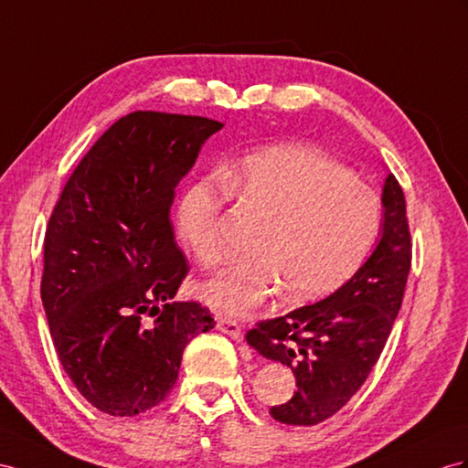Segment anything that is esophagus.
<instances>
[{"mask_svg": "<svg viewBox=\"0 0 468 468\" xmlns=\"http://www.w3.org/2000/svg\"><path fill=\"white\" fill-rule=\"evenodd\" d=\"M218 330L227 334V336L233 338V340H241V326H239L237 322L231 320V318H219L218 320Z\"/></svg>", "mask_w": 468, "mask_h": 468, "instance_id": "1", "label": "esophagus"}]
</instances>
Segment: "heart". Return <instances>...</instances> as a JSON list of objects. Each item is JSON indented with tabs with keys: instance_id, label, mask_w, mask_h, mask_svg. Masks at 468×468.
I'll return each mask as SVG.
<instances>
[{
	"instance_id": "1",
	"label": "heart",
	"mask_w": 468,
	"mask_h": 468,
	"mask_svg": "<svg viewBox=\"0 0 468 468\" xmlns=\"http://www.w3.org/2000/svg\"><path fill=\"white\" fill-rule=\"evenodd\" d=\"M231 194L267 219L253 250L201 286L219 313L241 316L282 291L286 303L326 296L348 281L379 229L374 191L324 150L281 144L191 184L177 203V235L201 267L225 259L223 209Z\"/></svg>"
}]
</instances>
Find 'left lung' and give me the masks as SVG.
<instances>
[{
    "label": "left lung",
    "mask_w": 468,
    "mask_h": 468,
    "mask_svg": "<svg viewBox=\"0 0 468 468\" xmlns=\"http://www.w3.org/2000/svg\"><path fill=\"white\" fill-rule=\"evenodd\" d=\"M383 221L374 253L336 292L247 332L261 356L289 366L291 401L271 407L286 425H318L364 386L398 316L411 269L405 196L393 174L383 184Z\"/></svg>",
    "instance_id": "obj_1"
}]
</instances>
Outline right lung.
Returning a JSON list of instances; mask_svg holds the SVG:
<instances>
[{
    "label": "right lung",
    "mask_w": 468,
    "mask_h": 468,
    "mask_svg": "<svg viewBox=\"0 0 468 468\" xmlns=\"http://www.w3.org/2000/svg\"><path fill=\"white\" fill-rule=\"evenodd\" d=\"M218 120L136 111L94 142L45 233L41 301L61 366L90 405L134 417L165 399L207 306L174 296L189 271L170 209Z\"/></svg>",
    "instance_id": "obj_1"
}]
</instances>
